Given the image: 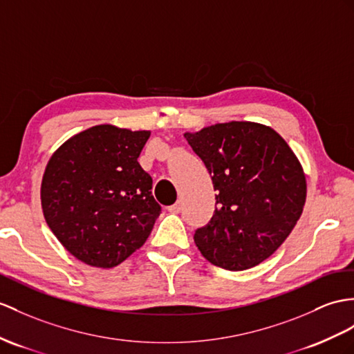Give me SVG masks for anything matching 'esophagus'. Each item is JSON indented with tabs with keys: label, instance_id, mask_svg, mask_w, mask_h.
<instances>
[{
	"label": "esophagus",
	"instance_id": "1",
	"mask_svg": "<svg viewBox=\"0 0 354 354\" xmlns=\"http://www.w3.org/2000/svg\"><path fill=\"white\" fill-rule=\"evenodd\" d=\"M168 212H169V213H174V214L180 213V212H182V203H176V204L169 205V207H168Z\"/></svg>",
	"mask_w": 354,
	"mask_h": 354
}]
</instances>
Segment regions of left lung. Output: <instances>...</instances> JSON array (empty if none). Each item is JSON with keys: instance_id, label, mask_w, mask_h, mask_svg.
I'll use <instances>...</instances> for the list:
<instances>
[{"instance_id": "obj_1", "label": "left lung", "mask_w": 354, "mask_h": 354, "mask_svg": "<svg viewBox=\"0 0 354 354\" xmlns=\"http://www.w3.org/2000/svg\"><path fill=\"white\" fill-rule=\"evenodd\" d=\"M185 138L210 172L213 216L194 234L205 260L246 270L267 260L297 223L306 180L296 154L272 127L219 123Z\"/></svg>"}]
</instances>
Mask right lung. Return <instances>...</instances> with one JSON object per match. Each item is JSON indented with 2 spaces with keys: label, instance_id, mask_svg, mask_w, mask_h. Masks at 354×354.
Masks as SVG:
<instances>
[{
  "label": "right lung",
  "instance_id": "1",
  "mask_svg": "<svg viewBox=\"0 0 354 354\" xmlns=\"http://www.w3.org/2000/svg\"><path fill=\"white\" fill-rule=\"evenodd\" d=\"M149 138V131L93 126L49 159L43 214L59 243L82 263L111 269L150 236L162 209L151 177L138 163Z\"/></svg>",
  "mask_w": 354,
  "mask_h": 354
}]
</instances>
